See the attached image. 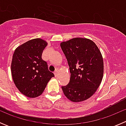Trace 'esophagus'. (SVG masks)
Here are the masks:
<instances>
[{"label": "esophagus", "mask_w": 126, "mask_h": 126, "mask_svg": "<svg viewBox=\"0 0 126 126\" xmlns=\"http://www.w3.org/2000/svg\"><path fill=\"white\" fill-rule=\"evenodd\" d=\"M58 69H56V70L54 71V75H55V77H57V74H58Z\"/></svg>", "instance_id": "1"}]
</instances>
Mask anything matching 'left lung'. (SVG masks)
Wrapping results in <instances>:
<instances>
[{
	"instance_id": "obj_1",
	"label": "left lung",
	"mask_w": 126,
	"mask_h": 126,
	"mask_svg": "<svg viewBox=\"0 0 126 126\" xmlns=\"http://www.w3.org/2000/svg\"><path fill=\"white\" fill-rule=\"evenodd\" d=\"M68 61L70 81L62 87L63 93L74 102L85 101L99 87L104 74V62L101 51L90 39L74 38L60 43Z\"/></svg>"
}]
</instances>
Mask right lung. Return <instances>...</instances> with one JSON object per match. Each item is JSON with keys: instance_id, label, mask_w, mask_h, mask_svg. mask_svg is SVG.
<instances>
[{"instance_id": "right-lung-1", "label": "right lung", "mask_w": 126, "mask_h": 126, "mask_svg": "<svg viewBox=\"0 0 126 126\" xmlns=\"http://www.w3.org/2000/svg\"><path fill=\"white\" fill-rule=\"evenodd\" d=\"M47 45L41 38L29 40L15 49L11 64V76L19 91L27 97L40 96L54 74L41 58Z\"/></svg>"}]
</instances>
